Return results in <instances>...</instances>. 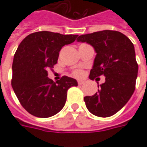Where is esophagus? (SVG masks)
<instances>
[{
  "instance_id": "34e87169",
  "label": "esophagus",
  "mask_w": 147,
  "mask_h": 147,
  "mask_svg": "<svg viewBox=\"0 0 147 147\" xmlns=\"http://www.w3.org/2000/svg\"><path fill=\"white\" fill-rule=\"evenodd\" d=\"M84 83V81H83V80H78L79 85H81V84H83Z\"/></svg>"
}]
</instances>
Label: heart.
<instances>
[{
	"mask_svg": "<svg viewBox=\"0 0 147 147\" xmlns=\"http://www.w3.org/2000/svg\"><path fill=\"white\" fill-rule=\"evenodd\" d=\"M74 74H75V76H77V77H80V76L83 75L82 71H79V70L78 71H76Z\"/></svg>",
	"mask_w": 147,
	"mask_h": 147,
	"instance_id": "obj_1",
	"label": "heart"
}]
</instances>
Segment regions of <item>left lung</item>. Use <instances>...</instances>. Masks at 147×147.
Here are the masks:
<instances>
[{
	"instance_id": "1",
	"label": "left lung",
	"mask_w": 147,
	"mask_h": 147,
	"mask_svg": "<svg viewBox=\"0 0 147 147\" xmlns=\"http://www.w3.org/2000/svg\"><path fill=\"white\" fill-rule=\"evenodd\" d=\"M78 42H86L96 52L89 79L106 77L98 92L84 97L86 107L94 115L109 117L128 102L135 90L138 65L134 44L123 33L104 30L81 35Z\"/></svg>"
}]
</instances>
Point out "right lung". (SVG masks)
<instances>
[{"mask_svg":"<svg viewBox=\"0 0 147 147\" xmlns=\"http://www.w3.org/2000/svg\"><path fill=\"white\" fill-rule=\"evenodd\" d=\"M77 36L37 32L28 35L18 45L11 84L21 105L31 115L40 118L56 115L63 108L69 88L78 85L76 80L66 76L55 83L47 71L57 63L62 47Z\"/></svg>","mask_w":147,"mask_h":147,"instance_id":"obj_1","label":"right lung"}]
</instances>
